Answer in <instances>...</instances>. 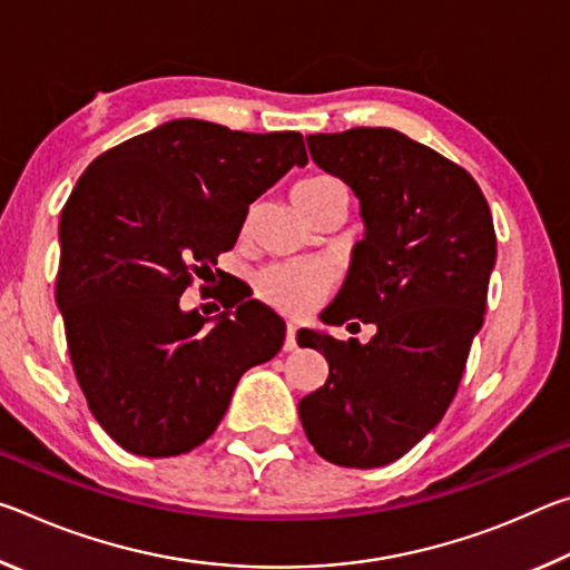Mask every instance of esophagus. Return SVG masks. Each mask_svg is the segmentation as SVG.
Returning a JSON list of instances; mask_svg holds the SVG:
<instances>
[{
	"mask_svg": "<svg viewBox=\"0 0 570 570\" xmlns=\"http://www.w3.org/2000/svg\"><path fill=\"white\" fill-rule=\"evenodd\" d=\"M296 350V326L286 324V336H284V352Z\"/></svg>",
	"mask_w": 570,
	"mask_h": 570,
	"instance_id": "34e87169",
	"label": "esophagus"
}]
</instances>
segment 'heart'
Returning <instances> with one entry per match:
<instances>
[{
  "mask_svg": "<svg viewBox=\"0 0 570 570\" xmlns=\"http://www.w3.org/2000/svg\"><path fill=\"white\" fill-rule=\"evenodd\" d=\"M334 178L316 176L296 183L294 193H312L326 186H334ZM334 286V272L330 266L316 262H284L264 266L254 276V292L276 312L288 316H304L322 302L326 292Z\"/></svg>",
  "mask_w": 570,
  "mask_h": 570,
  "instance_id": "1",
  "label": "heart"
}]
</instances>
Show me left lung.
Masks as SVG:
<instances>
[{
	"label": "left lung",
	"instance_id": "obj_1",
	"mask_svg": "<svg viewBox=\"0 0 570 570\" xmlns=\"http://www.w3.org/2000/svg\"><path fill=\"white\" fill-rule=\"evenodd\" d=\"M306 142L316 166L354 190L364 220L322 320H360L377 334L360 344L298 332V346L330 362L298 417L324 460L382 468L435 430L460 387L495 266L493 216L465 168L400 130L352 128Z\"/></svg>",
	"mask_w": 570,
	"mask_h": 570
}]
</instances>
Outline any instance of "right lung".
Wrapping results in <instances>:
<instances>
[{
  "mask_svg": "<svg viewBox=\"0 0 570 570\" xmlns=\"http://www.w3.org/2000/svg\"><path fill=\"white\" fill-rule=\"evenodd\" d=\"M306 160L302 132L180 118L102 153L77 180L55 296L75 377L122 450L198 448L240 374L282 350V316L250 294H220L218 316L186 312L180 294L234 248L248 206Z\"/></svg>",
  "mask_w": 570,
  "mask_h": 570,
  "instance_id": "1",
  "label": "right lung"
}]
</instances>
